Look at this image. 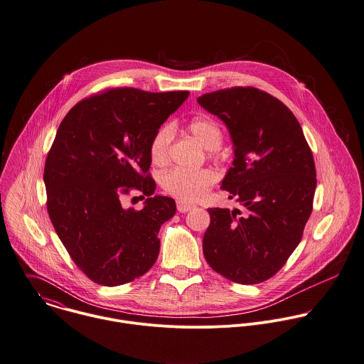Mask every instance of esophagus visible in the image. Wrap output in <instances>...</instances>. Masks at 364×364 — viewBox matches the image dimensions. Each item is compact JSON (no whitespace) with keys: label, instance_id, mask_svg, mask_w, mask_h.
<instances>
[{"label":"esophagus","instance_id":"esophagus-1","mask_svg":"<svg viewBox=\"0 0 364 364\" xmlns=\"http://www.w3.org/2000/svg\"><path fill=\"white\" fill-rule=\"evenodd\" d=\"M194 208V204H190V203H184V201H177V211L178 213H187L190 210Z\"/></svg>","mask_w":364,"mask_h":364}]
</instances>
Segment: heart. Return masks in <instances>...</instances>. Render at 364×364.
I'll return each instance as SVG.
<instances>
[{"instance_id": "1", "label": "heart", "mask_w": 364, "mask_h": 364, "mask_svg": "<svg viewBox=\"0 0 364 364\" xmlns=\"http://www.w3.org/2000/svg\"><path fill=\"white\" fill-rule=\"evenodd\" d=\"M187 131L208 149V157L213 160L223 159L220 149L223 132L218 122L210 117H196L187 124ZM171 141V128L164 125L159 128L150 139L149 154L154 166H166L168 161V150ZM217 181V174L210 168L183 170L173 168L166 171L160 178L164 193L180 201H197L207 194L210 187Z\"/></svg>"}]
</instances>
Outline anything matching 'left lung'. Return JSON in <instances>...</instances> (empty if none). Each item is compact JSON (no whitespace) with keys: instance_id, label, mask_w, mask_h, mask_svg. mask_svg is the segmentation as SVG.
Segmentation results:
<instances>
[{"instance_id":"left-lung-1","label":"left lung","mask_w":364,"mask_h":364,"mask_svg":"<svg viewBox=\"0 0 364 364\" xmlns=\"http://www.w3.org/2000/svg\"><path fill=\"white\" fill-rule=\"evenodd\" d=\"M197 101L230 132L233 167L220 187L243 207V213L208 208L205 260L230 282H266L286 264L311 217L316 187L311 147L294 114L266 91L232 87Z\"/></svg>"}]
</instances>
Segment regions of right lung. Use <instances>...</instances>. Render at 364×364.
<instances>
[{
  "instance_id": "add662e5",
  "label": "right lung",
  "mask_w": 364,
  "mask_h": 364,
  "mask_svg": "<svg viewBox=\"0 0 364 364\" xmlns=\"http://www.w3.org/2000/svg\"><path fill=\"white\" fill-rule=\"evenodd\" d=\"M188 94L108 88L81 100L63 118L45 163L46 207L72 260L91 282L131 283L157 260V233L176 214V203L151 196L149 145ZM132 191L146 198L141 212L122 208L120 198Z\"/></svg>"
}]
</instances>
